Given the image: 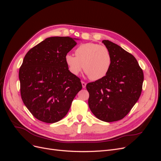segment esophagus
Segmentation results:
<instances>
[{
	"instance_id": "34e87169",
	"label": "esophagus",
	"mask_w": 161,
	"mask_h": 161,
	"mask_svg": "<svg viewBox=\"0 0 161 161\" xmlns=\"http://www.w3.org/2000/svg\"><path fill=\"white\" fill-rule=\"evenodd\" d=\"M81 83H82V88H85L86 87V83L85 82H84V81H82L81 82Z\"/></svg>"
}]
</instances>
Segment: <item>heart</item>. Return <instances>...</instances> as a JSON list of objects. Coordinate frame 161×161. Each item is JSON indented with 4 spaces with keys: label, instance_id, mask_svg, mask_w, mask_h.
<instances>
[{
    "label": "heart",
    "instance_id": "b5f03b06",
    "mask_svg": "<svg viewBox=\"0 0 161 161\" xmlns=\"http://www.w3.org/2000/svg\"><path fill=\"white\" fill-rule=\"evenodd\" d=\"M76 56H65L66 64L73 75L77 76L83 70L92 80L105 77L110 69L111 56L109 49L94 43L81 44L75 51Z\"/></svg>",
    "mask_w": 161,
    "mask_h": 161
}]
</instances>
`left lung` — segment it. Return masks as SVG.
<instances>
[{"label":"left lung","instance_id":"obj_1","mask_svg":"<svg viewBox=\"0 0 161 161\" xmlns=\"http://www.w3.org/2000/svg\"><path fill=\"white\" fill-rule=\"evenodd\" d=\"M102 43L111 53L110 69L103 79L89 82L86 87L92 113L101 121L112 122L123 119L138 101L144 74L132 54L109 40Z\"/></svg>","mask_w":161,"mask_h":161}]
</instances>
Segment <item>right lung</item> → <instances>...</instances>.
<instances>
[{
    "mask_svg": "<svg viewBox=\"0 0 161 161\" xmlns=\"http://www.w3.org/2000/svg\"><path fill=\"white\" fill-rule=\"evenodd\" d=\"M70 37L46 38L24 57L19 72L23 103L35 118L55 123L69 112L82 89L80 79L69 70L65 56L76 45Z\"/></svg>",
    "mask_w": 161,
    "mask_h": 161,
    "instance_id": "1",
    "label": "right lung"
}]
</instances>
